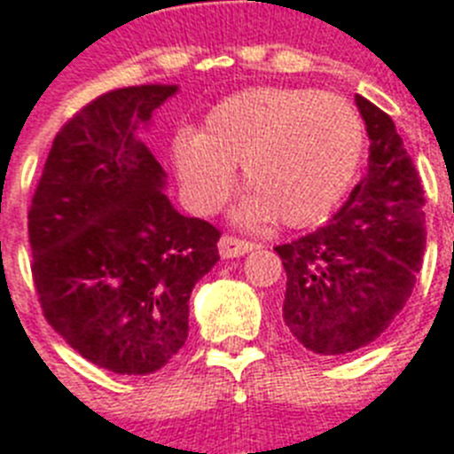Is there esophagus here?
<instances>
[{
	"label": "esophagus",
	"mask_w": 454,
	"mask_h": 454,
	"mask_svg": "<svg viewBox=\"0 0 454 454\" xmlns=\"http://www.w3.org/2000/svg\"><path fill=\"white\" fill-rule=\"evenodd\" d=\"M251 249H256V245H254V242H247V239L233 238V235H223V238L219 239L221 258L245 256V254H249Z\"/></svg>",
	"instance_id": "34e87169"
}]
</instances>
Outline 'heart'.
<instances>
[{
	"instance_id": "obj_1",
	"label": "heart",
	"mask_w": 454,
	"mask_h": 454,
	"mask_svg": "<svg viewBox=\"0 0 454 454\" xmlns=\"http://www.w3.org/2000/svg\"><path fill=\"white\" fill-rule=\"evenodd\" d=\"M364 152V129L346 98L307 87H251L207 113L200 133L173 143L180 177L200 212H215L242 166L249 192L235 219L309 226L348 192Z\"/></svg>"
}]
</instances>
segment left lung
Masks as SVG:
<instances>
[{
  "label": "left lung",
  "instance_id": "obj_1",
  "mask_svg": "<svg viewBox=\"0 0 454 454\" xmlns=\"http://www.w3.org/2000/svg\"><path fill=\"white\" fill-rule=\"evenodd\" d=\"M367 175L327 226L277 247L284 323L318 356H346L386 333L406 307L425 254V192L395 121L357 94Z\"/></svg>",
  "mask_w": 454,
  "mask_h": 454
}]
</instances>
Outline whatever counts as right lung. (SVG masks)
<instances>
[{
	"mask_svg": "<svg viewBox=\"0 0 454 454\" xmlns=\"http://www.w3.org/2000/svg\"><path fill=\"white\" fill-rule=\"evenodd\" d=\"M177 85L101 94L59 129L29 207L41 309L80 356L121 376L168 364L189 337V298L221 233L180 215L138 127Z\"/></svg>",
	"mask_w": 454,
	"mask_h": 454,
	"instance_id": "right-lung-1",
	"label": "right lung"
}]
</instances>
